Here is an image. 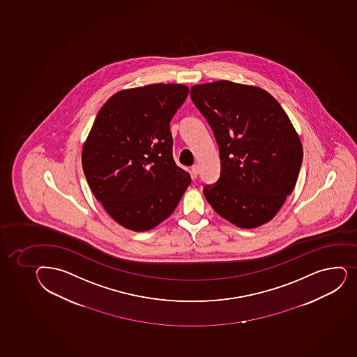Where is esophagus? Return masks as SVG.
I'll return each instance as SVG.
<instances>
[{
	"mask_svg": "<svg viewBox=\"0 0 357 357\" xmlns=\"http://www.w3.org/2000/svg\"><path fill=\"white\" fill-rule=\"evenodd\" d=\"M198 174H199V166L198 165L192 166V169H191L192 178H193V179H195V178H197V176H198Z\"/></svg>",
	"mask_w": 357,
	"mask_h": 357,
	"instance_id": "esophagus-1",
	"label": "esophagus"
}]
</instances>
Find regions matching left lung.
Instances as JSON below:
<instances>
[{
	"instance_id": "obj_1",
	"label": "left lung",
	"mask_w": 357,
	"mask_h": 357,
	"mask_svg": "<svg viewBox=\"0 0 357 357\" xmlns=\"http://www.w3.org/2000/svg\"><path fill=\"white\" fill-rule=\"evenodd\" d=\"M191 98L220 153V178L204 188L207 202L240 228L272 220L294 190L303 157L291 119L271 93L253 85H193Z\"/></svg>"
}]
</instances>
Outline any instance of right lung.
Instances as JSON below:
<instances>
[{
    "instance_id": "add662e5",
    "label": "right lung",
    "mask_w": 357,
    "mask_h": 357,
    "mask_svg": "<svg viewBox=\"0 0 357 357\" xmlns=\"http://www.w3.org/2000/svg\"><path fill=\"white\" fill-rule=\"evenodd\" d=\"M183 84L145 85L111 96L82 150L96 199L123 227L149 231L176 210L191 176L173 160L169 121L184 103Z\"/></svg>"
}]
</instances>
